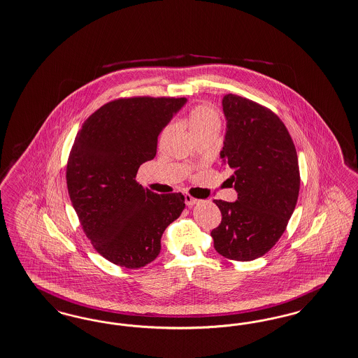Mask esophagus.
Instances as JSON below:
<instances>
[{
  "instance_id": "esophagus-1",
  "label": "esophagus",
  "mask_w": 358,
  "mask_h": 358,
  "mask_svg": "<svg viewBox=\"0 0 358 358\" xmlns=\"http://www.w3.org/2000/svg\"><path fill=\"white\" fill-rule=\"evenodd\" d=\"M185 203L187 206H193V205L199 203V200L193 199V197H192V196H189V194H185Z\"/></svg>"
}]
</instances>
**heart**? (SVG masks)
Listing matches in <instances>:
<instances>
[{"label":"heart","instance_id":"heart-1","mask_svg":"<svg viewBox=\"0 0 358 358\" xmlns=\"http://www.w3.org/2000/svg\"><path fill=\"white\" fill-rule=\"evenodd\" d=\"M186 124L190 129V131L194 134L203 129L220 125V117L212 108H209L206 105H199L189 112L187 118H186ZM169 128L164 131V134H166Z\"/></svg>","mask_w":358,"mask_h":358}]
</instances>
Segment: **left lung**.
I'll return each instance as SVG.
<instances>
[{
	"label": "left lung",
	"instance_id": "left-lung-1",
	"mask_svg": "<svg viewBox=\"0 0 358 358\" xmlns=\"http://www.w3.org/2000/svg\"><path fill=\"white\" fill-rule=\"evenodd\" d=\"M227 134L220 156L231 171L234 202L215 200L221 224L212 230L217 253L252 261L269 252L285 231L299 192L296 146L271 109L236 94L222 99Z\"/></svg>",
	"mask_w": 358,
	"mask_h": 358
}]
</instances>
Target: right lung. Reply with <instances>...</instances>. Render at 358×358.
<instances>
[{
  "label": "right lung",
  "instance_id": "right-lung-1",
  "mask_svg": "<svg viewBox=\"0 0 358 358\" xmlns=\"http://www.w3.org/2000/svg\"><path fill=\"white\" fill-rule=\"evenodd\" d=\"M186 99L110 101L77 133L66 165L73 208L94 249L115 265L138 269L157 257L161 237L185 208L181 193L157 194L136 181L156 157L158 134Z\"/></svg>",
  "mask_w": 358,
  "mask_h": 358
}]
</instances>
